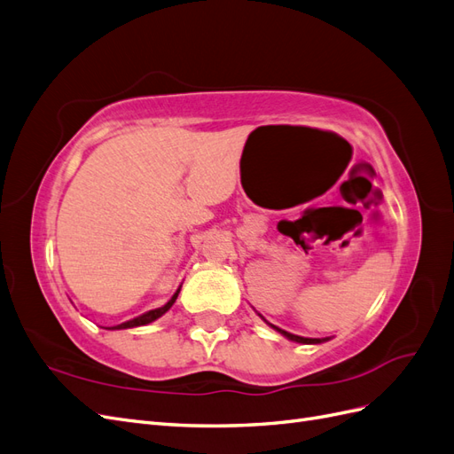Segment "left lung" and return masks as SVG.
Masks as SVG:
<instances>
[{
	"label": "left lung",
	"instance_id": "obj_1",
	"mask_svg": "<svg viewBox=\"0 0 454 454\" xmlns=\"http://www.w3.org/2000/svg\"><path fill=\"white\" fill-rule=\"evenodd\" d=\"M272 325V324H270ZM274 329H277V332H280L284 337H287L290 340H295V342H303V345H318V342H324V340H327V339H307V337H299V335H294V333H287V332H284V329H280V327H277V325H272Z\"/></svg>",
	"mask_w": 454,
	"mask_h": 454
}]
</instances>
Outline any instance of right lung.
<instances>
[{"instance_id": "obj_1", "label": "right lung", "mask_w": 454, "mask_h": 454, "mask_svg": "<svg viewBox=\"0 0 454 454\" xmlns=\"http://www.w3.org/2000/svg\"><path fill=\"white\" fill-rule=\"evenodd\" d=\"M177 294H180V290H177L174 295H172V299L168 301L167 305L164 307H160V309H155V310H149V312H145V314H142V316H138V318H134V320H129V322H125V324H119V325H114V327H109V329H127V327H138V325H145V324H151L153 320H157V318H160V316L167 312L172 305H174V301H176V297H177Z\"/></svg>"}]
</instances>
